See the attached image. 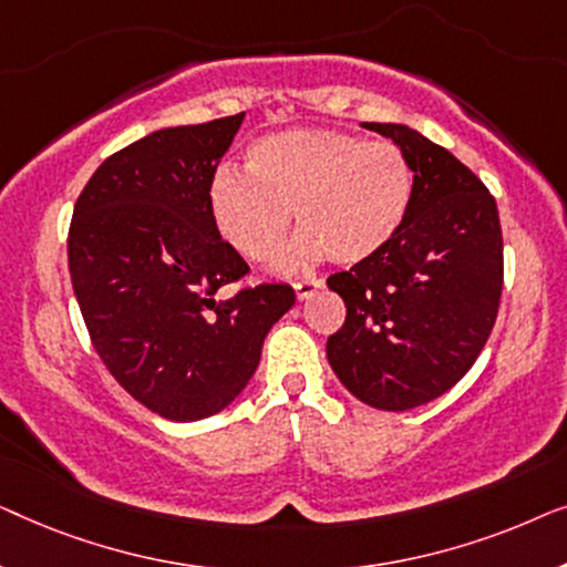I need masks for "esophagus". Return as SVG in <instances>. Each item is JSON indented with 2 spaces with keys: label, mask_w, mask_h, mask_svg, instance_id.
Returning <instances> with one entry per match:
<instances>
[{
  "label": "esophagus",
  "mask_w": 567,
  "mask_h": 567,
  "mask_svg": "<svg viewBox=\"0 0 567 567\" xmlns=\"http://www.w3.org/2000/svg\"><path fill=\"white\" fill-rule=\"evenodd\" d=\"M322 286H324L322 278H301V281L293 284V291H297L299 301H305V299L312 297L315 291H320Z\"/></svg>",
  "instance_id": "esophagus-1"
}]
</instances>
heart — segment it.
Wrapping results in <instances>:
<instances>
[{
	"label": "heart",
	"instance_id": "obj_1",
	"mask_svg": "<svg viewBox=\"0 0 567 567\" xmlns=\"http://www.w3.org/2000/svg\"><path fill=\"white\" fill-rule=\"evenodd\" d=\"M245 169L221 167L208 212L243 258L274 260L293 221L297 243L278 268L293 270L330 255L359 266L386 250L405 227L413 169L392 142H363L330 128H289L247 146Z\"/></svg>",
	"mask_w": 567,
	"mask_h": 567
}]
</instances>
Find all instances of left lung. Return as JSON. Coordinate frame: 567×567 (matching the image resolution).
Here are the masks:
<instances>
[{"instance_id": "left-lung-1", "label": "left lung", "mask_w": 567, "mask_h": 567, "mask_svg": "<svg viewBox=\"0 0 567 567\" xmlns=\"http://www.w3.org/2000/svg\"><path fill=\"white\" fill-rule=\"evenodd\" d=\"M400 146L413 169L405 227L390 247L328 278L346 322L328 361L377 410L425 405L467 374L491 336L503 289L495 198L452 152L405 123H361Z\"/></svg>"}]
</instances>
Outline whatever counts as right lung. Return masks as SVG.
I'll use <instances>...</instances> for the list:
<instances>
[{"label":"right lung","instance_id":"1","mask_svg":"<svg viewBox=\"0 0 567 567\" xmlns=\"http://www.w3.org/2000/svg\"><path fill=\"white\" fill-rule=\"evenodd\" d=\"M245 113L159 128L95 169L69 227V274L92 346L131 398L167 421L221 413L260 363L268 330L297 301L260 284L224 243L208 188Z\"/></svg>","mask_w":567,"mask_h":567}]
</instances>
